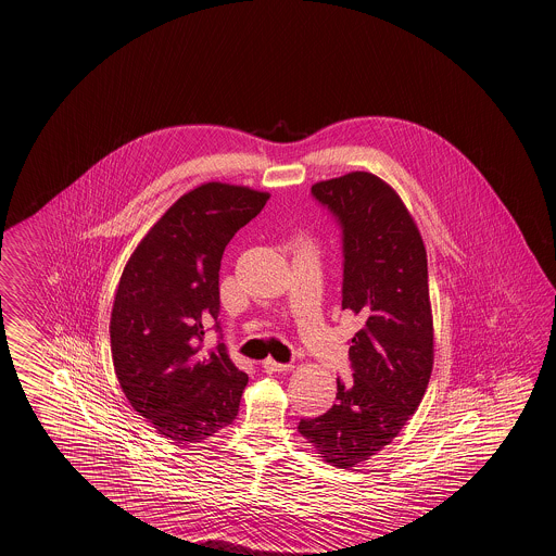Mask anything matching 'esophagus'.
<instances>
[{"label": "esophagus", "mask_w": 556, "mask_h": 556, "mask_svg": "<svg viewBox=\"0 0 556 556\" xmlns=\"http://www.w3.org/2000/svg\"><path fill=\"white\" fill-rule=\"evenodd\" d=\"M263 367L267 370H291L293 365L291 363H277L275 358H265L263 361Z\"/></svg>", "instance_id": "esophagus-1"}]
</instances>
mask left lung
Listing matches in <instances>:
<instances>
[{"label": "left lung", "mask_w": 556, "mask_h": 556, "mask_svg": "<svg viewBox=\"0 0 556 556\" xmlns=\"http://www.w3.org/2000/svg\"><path fill=\"white\" fill-rule=\"evenodd\" d=\"M342 230V309L363 328L349 349L353 379L302 434L338 469H354L388 446L418 409L434 365L428 261L402 198L372 173L354 170L312 186Z\"/></svg>", "instance_id": "left-lung-1"}]
</instances>
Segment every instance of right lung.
<instances>
[{
	"label": "right lung",
	"mask_w": 556,
	"mask_h": 556,
	"mask_svg": "<svg viewBox=\"0 0 556 556\" xmlns=\"http://www.w3.org/2000/svg\"><path fill=\"white\" fill-rule=\"evenodd\" d=\"M269 193L203 184L168 207L119 277L110 320L119 388L144 420L175 444L202 442L238 416L249 375L236 369L219 330V263L232 236Z\"/></svg>",
	"instance_id": "right-lung-1"
}]
</instances>
